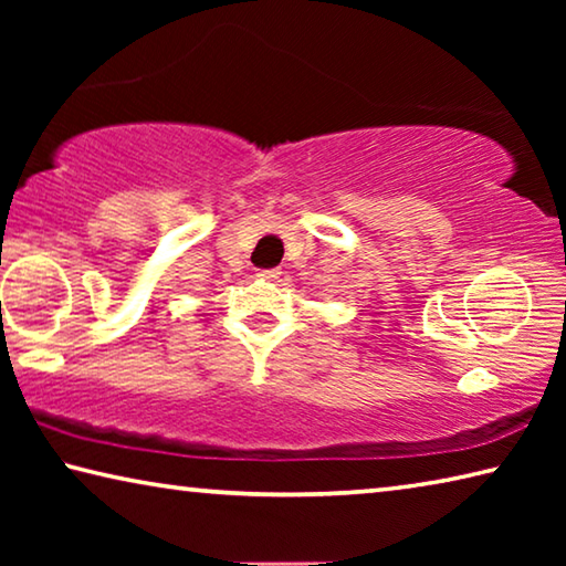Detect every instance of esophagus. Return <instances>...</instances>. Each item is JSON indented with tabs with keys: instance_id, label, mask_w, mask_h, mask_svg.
I'll return each mask as SVG.
<instances>
[{
	"instance_id": "obj_1",
	"label": "esophagus",
	"mask_w": 566,
	"mask_h": 566,
	"mask_svg": "<svg viewBox=\"0 0 566 566\" xmlns=\"http://www.w3.org/2000/svg\"><path fill=\"white\" fill-rule=\"evenodd\" d=\"M280 270H262L260 272V276H262V280H266V282H274V280H280Z\"/></svg>"
}]
</instances>
